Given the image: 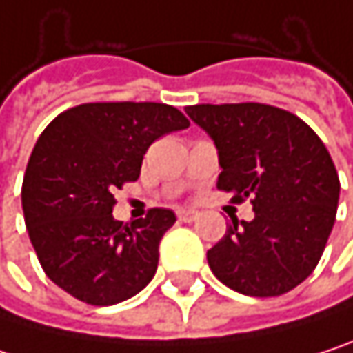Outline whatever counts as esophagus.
I'll list each match as a JSON object with an SVG mask.
<instances>
[{
	"label": "esophagus",
	"instance_id": "obj_1",
	"mask_svg": "<svg viewBox=\"0 0 353 353\" xmlns=\"http://www.w3.org/2000/svg\"><path fill=\"white\" fill-rule=\"evenodd\" d=\"M198 216H200V212L194 210V208H179V210H177V219H179L181 223H192V221H196Z\"/></svg>",
	"mask_w": 353,
	"mask_h": 353
}]
</instances>
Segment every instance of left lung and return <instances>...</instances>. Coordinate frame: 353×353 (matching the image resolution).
I'll use <instances>...</instances> for the list:
<instances>
[{
	"instance_id": "8db88e82",
	"label": "left lung",
	"mask_w": 353,
	"mask_h": 353,
	"mask_svg": "<svg viewBox=\"0 0 353 353\" xmlns=\"http://www.w3.org/2000/svg\"><path fill=\"white\" fill-rule=\"evenodd\" d=\"M185 114L214 141L216 188L251 198L253 221L227 225L208 249L212 274L247 296H280L317 268L331 235L339 177L315 130L268 104H198Z\"/></svg>"
}]
</instances>
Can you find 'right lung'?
Wrapping results in <instances>:
<instances>
[{
	"label": "right lung",
	"mask_w": 353,
	"mask_h": 353,
	"mask_svg": "<svg viewBox=\"0 0 353 353\" xmlns=\"http://www.w3.org/2000/svg\"><path fill=\"white\" fill-rule=\"evenodd\" d=\"M190 120L155 102H96L59 114L36 141L24 183V221L44 274L81 303L108 307L155 276L170 208L122 225L114 192L141 176L147 149Z\"/></svg>",
	"instance_id": "right-lung-1"
}]
</instances>
